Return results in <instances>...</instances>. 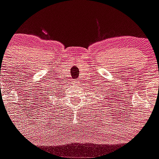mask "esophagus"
Returning <instances> with one entry per match:
<instances>
[{"mask_svg":"<svg viewBox=\"0 0 159 159\" xmlns=\"http://www.w3.org/2000/svg\"><path fill=\"white\" fill-rule=\"evenodd\" d=\"M74 84H80V80H79V79H77V80H74Z\"/></svg>","mask_w":159,"mask_h":159,"instance_id":"obj_1","label":"esophagus"}]
</instances>
